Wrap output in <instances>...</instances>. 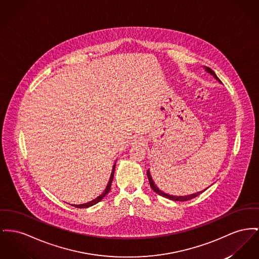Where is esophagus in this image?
<instances>
[{
	"instance_id": "34e87169",
	"label": "esophagus",
	"mask_w": 259,
	"mask_h": 259,
	"mask_svg": "<svg viewBox=\"0 0 259 259\" xmlns=\"http://www.w3.org/2000/svg\"><path fill=\"white\" fill-rule=\"evenodd\" d=\"M143 141H144V140H143V138H138L137 139V142L139 144H142V143H143Z\"/></svg>"
}]
</instances>
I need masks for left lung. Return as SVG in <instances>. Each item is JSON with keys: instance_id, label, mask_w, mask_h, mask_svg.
<instances>
[{"instance_id": "8db88e82", "label": "left lung", "mask_w": 259, "mask_h": 259, "mask_svg": "<svg viewBox=\"0 0 259 259\" xmlns=\"http://www.w3.org/2000/svg\"><path fill=\"white\" fill-rule=\"evenodd\" d=\"M206 70H207L209 73H211L213 76L215 77L217 80H219V78L216 76V74L214 73V71H213L211 68L206 67ZM147 175H148V178H149V181H150V186L152 187V190H153L156 194H158L159 196H162V197H164V198H169V199L175 200V201H186V200H190V199H192V198L198 197V195H200V194H201V193H203L204 191H206V189H205V190H203V191H201V192H198L197 194H193V195H190V196H184V197H175V196H170V195H167V194H165V193L161 192V191H160V190H159V189L154 185V183L152 181V177H151V174H150L149 169H148V171H147Z\"/></svg>"}]
</instances>
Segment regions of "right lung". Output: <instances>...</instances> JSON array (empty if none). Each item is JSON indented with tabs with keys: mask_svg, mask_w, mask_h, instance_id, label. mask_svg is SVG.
<instances>
[{
	"mask_svg": "<svg viewBox=\"0 0 259 259\" xmlns=\"http://www.w3.org/2000/svg\"><path fill=\"white\" fill-rule=\"evenodd\" d=\"M115 164L116 163H114V165H113V168H112V172H111V176H110V178H109V182L107 184V188H106V190H105V192L100 196V197H98L97 198H95V199H93L92 201L90 202H87V203H84V204H79V205H77V204H72L73 206H75V207H79V208H86V207H89V206H92V205H94V204H96V203H98L99 201H101L103 198L106 197V195L108 194V192L110 191V186H111V183H112V180H113V176H114V169H115Z\"/></svg>",
	"mask_w": 259,
	"mask_h": 259,
	"instance_id": "1",
	"label": "right lung"
}]
</instances>
